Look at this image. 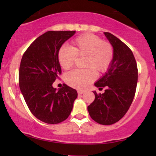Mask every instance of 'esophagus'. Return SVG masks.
<instances>
[{"label": "esophagus", "instance_id": "esophagus-1", "mask_svg": "<svg viewBox=\"0 0 156 156\" xmlns=\"http://www.w3.org/2000/svg\"><path fill=\"white\" fill-rule=\"evenodd\" d=\"M84 91H78V94H80V95H81V94H84Z\"/></svg>", "mask_w": 156, "mask_h": 156}]
</instances>
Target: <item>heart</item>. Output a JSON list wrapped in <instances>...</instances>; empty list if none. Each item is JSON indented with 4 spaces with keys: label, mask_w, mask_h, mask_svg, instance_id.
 Returning a JSON list of instances; mask_svg holds the SVG:
<instances>
[{
    "label": "heart",
    "mask_w": 156,
    "mask_h": 156,
    "mask_svg": "<svg viewBox=\"0 0 156 156\" xmlns=\"http://www.w3.org/2000/svg\"><path fill=\"white\" fill-rule=\"evenodd\" d=\"M73 47L63 44L58 52V60L62 68L69 69L74 65L76 56H86V69H74L65 75V82L74 88L84 89L97 78V72L104 73L114 59V48L111 43L102 41L99 36L85 33L72 41Z\"/></svg>",
    "instance_id": "obj_1"
}]
</instances>
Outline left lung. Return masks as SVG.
Listing matches in <instances>:
<instances>
[{"label":"left lung","mask_w":156,"mask_h":156,"mask_svg":"<svg viewBox=\"0 0 156 156\" xmlns=\"http://www.w3.org/2000/svg\"><path fill=\"white\" fill-rule=\"evenodd\" d=\"M114 48L112 65L94 85L106 87L104 94L93 91L95 99L88 106L89 114L96 122L112 125L122 119L131 105L138 82V68L133 52L126 44L110 33H104Z\"/></svg>","instance_id":"left-lung-1"}]
</instances>
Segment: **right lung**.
<instances>
[{"label": "right lung", "instance_id": "add662e5", "mask_svg": "<svg viewBox=\"0 0 156 156\" xmlns=\"http://www.w3.org/2000/svg\"><path fill=\"white\" fill-rule=\"evenodd\" d=\"M75 31H48L28 47L21 59L19 86L30 111L44 123L56 124L71 114L75 89L64 84L58 91L52 84L61 74L59 48Z\"/></svg>", "mask_w": 156, "mask_h": 156}]
</instances>
